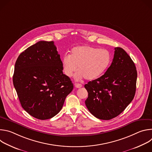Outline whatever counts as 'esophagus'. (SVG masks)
<instances>
[{"mask_svg": "<svg viewBox=\"0 0 152 152\" xmlns=\"http://www.w3.org/2000/svg\"><path fill=\"white\" fill-rule=\"evenodd\" d=\"M75 87H76V88H81V87H82V85L80 84V83H75Z\"/></svg>", "mask_w": 152, "mask_h": 152, "instance_id": "esophagus-1", "label": "esophagus"}]
</instances>
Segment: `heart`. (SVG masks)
Instances as JSON below:
<instances>
[{"instance_id":"obj_1","label":"heart","mask_w":152,"mask_h":152,"mask_svg":"<svg viewBox=\"0 0 152 152\" xmlns=\"http://www.w3.org/2000/svg\"><path fill=\"white\" fill-rule=\"evenodd\" d=\"M111 59V53L106 49L80 46L72 50L70 56L66 55L62 58V66L67 77L72 76L77 69L79 72L76 75L77 79L84 77L91 80L99 77L106 70Z\"/></svg>"}]
</instances>
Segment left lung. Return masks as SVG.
<instances>
[{
  "label": "left lung",
  "mask_w": 152,
  "mask_h": 152,
  "mask_svg": "<svg viewBox=\"0 0 152 152\" xmlns=\"http://www.w3.org/2000/svg\"><path fill=\"white\" fill-rule=\"evenodd\" d=\"M137 72L129 55L115 48L111 65L100 77L85 85L88 97L85 104L96 118L108 120L120 114L135 94Z\"/></svg>",
  "instance_id": "1"
}]
</instances>
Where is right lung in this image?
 I'll return each instance as SVG.
<instances>
[{
	"mask_svg": "<svg viewBox=\"0 0 152 152\" xmlns=\"http://www.w3.org/2000/svg\"><path fill=\"white\" fill-rule=\"evenodd\" d=\"M56 49L53 41H38L20 53L15 64L12 80L21 105L37 119L58 114L73 89Z\"/></svg>",
	"mask_w": 152,
	"mask_h": 152,
	"instance_id": "add662e5",
	"label": "right lung"
}]
</instances>
